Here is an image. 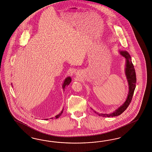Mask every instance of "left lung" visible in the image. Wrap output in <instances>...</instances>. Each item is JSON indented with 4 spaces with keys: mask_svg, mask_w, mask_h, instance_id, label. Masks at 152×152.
Instances as JSON below:
<instances>
[{
    "mask_svg": "<svg viewBox=\"0 0 152 152\" xmlns=\"http://www.w3.org/2000/svg\"><path fill=\"white\" fill-rule=\"evenodd\" d=\"M120 54L123 56L125 58V74L126 75V77L127 79L128 85H129V92L126 100L121 105L119 106L117 109H116L114 112L110 114H104V113H99L95 111H94L96 113L97 115L103 117H114L116 116L121 114L124 111L131 102L132 100V97L133 96L134 92L136 87V74L134 69L133 64L132 62V58L129 54V53L126 51L120 50L119 51ZM91 109H92L91 108Z\"/></svg>",
    "mask_w": 152,
    "mask_h": 152,
    "instance_id": "8db88e82",
    "label": "left lung"
}]
</instances>
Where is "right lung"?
<instances>
[{
    "label": "right lung",
    "mask_w": 152,
    "mask_h": 152,
    "mask_svg": "<svg viewBox=\"0 0 152 152\" xmlns=\"http://www.w3.org/2000/svg\"><path fill=\"white\" fill-rule=\"evenodd\" d=\"M71 77H67V78H65V80H64V82L63 83V84H62V88H63V90H64V88H66V87L69 85L70 83L71 82ZM63 111H64V108H63V109L62 110V111H61V113H60L59 114H58V115H56L55 116V118H51L50 119H55H55H57V118H58L59 117H60L61 115H62V113H63ZM48 119H45V120H48Z\"/></svg>",
    "instance_id": "1"
}]
</instances>
